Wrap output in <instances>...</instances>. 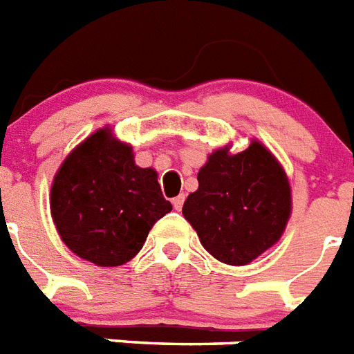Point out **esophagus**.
Listing matches in <instances>:
<instances>
[{
    "label": "esophagus",
    "instance_id": "esophagus-1",
    "mask_svg": "<svg viewBox=\"0 0 354 354\" xmlns=\"http://www.w3.org/2000/svg\"><path fill=\"white\" fill-rule=\"evenodd\" d=\"M171 204H174V207L177 211L183 209V204H184V195H179V197L171 198Z\"/></svg>",
    "mask_w": 354,
    "mask_h": 354
}]
</instances>
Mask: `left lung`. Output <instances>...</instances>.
<instances>
[{
	"label": "left lung",
	"instance_id": "8db88e82",
	"mask_svg": "<svg viewBox=\"0 0 354 354\" xmlns=\"http://www.w3.org/2000/svg\"><path fill=\"white\" fill-rule=\"evenodd\" d=\"M197 179L183 214L218 261L250 263L285 232L292 213L288 177L259 141L238 153L229 147L214 150Z\"/></svg>",
	"mask_w": 354,
	"mask_h": 354
}]
</instances>
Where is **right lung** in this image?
Wrapping results in <instances>:
<instances>
[{
  "label": "right lung",
  "instance_id": "obj_1",
  "mask_svg": "<svg viewBox=\"0 0 354 354\" xmlns=\"http://www.w3.org/2000/svg\"><path fill=\"white\" fill-rule=\"evenodd\" d=\"M51 216L69 249L98 267L131 261L153 223L171 211L153 168L134 162L132 147L100 129L60 165Z\"/></svg>",
  "mask_w": 354,
  "mask_h": 354
}]
</instances>
